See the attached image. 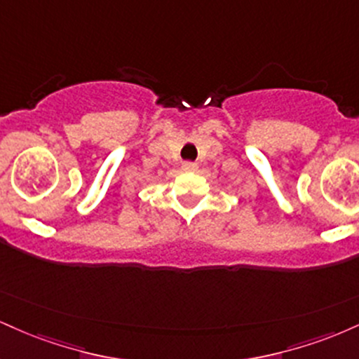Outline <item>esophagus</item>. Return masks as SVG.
<instances>
[{
  "label": "esophagus",
  "instance_id": "esophagus-1",
  "mask_svg": "<svg viewBox=\"0 0 359 359\" xmlns=\"http://www.w3.org/2000/svg\"><path fill=\"white\" fill-rule=\"evenodd\" d=\"M182 168L185 172H194V170H197V163H194V162H184L182 163Z\"/></svg>",
  "mask_w": 359,
  "mask_h": 359
}]
</instances>
